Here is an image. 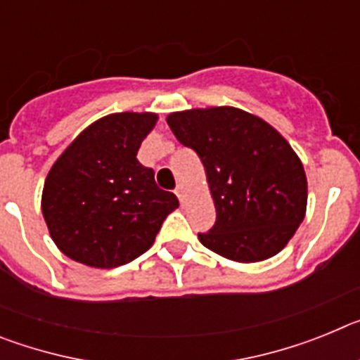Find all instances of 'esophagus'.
Listing matches in <instances>:
<instances>
[{
	"label": "esophagus",
	"instance_id": "obj_1",
	"mask_svg": "<svg viewBox=\"0 0 360 360\" xmlns=\"http://www.w3.org/2000/svg\"><path fill=\"white\" fill-rule=\"evenodd\" d=\"M174 195L178 196V200H180V202H184V196H186V189H184V186H176V189H174Z\"/></svg>",
	"mask_w": 360,
	"mask_h": 360
}]
</instances>
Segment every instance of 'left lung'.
Here are the masks:
<instances>
[{"mask_svg":"<svg viewBox=\"0 0 360 360\" xmlns=\"http://www.w3.org/2000/svg\"><path fill=\"white\" fill-rule=\"evenodd\" d=\"M167 124L207 173L216 224L198 232L203 247L240 263L276 256L307 212V176L290 144L265 120L231 106L178 111Z\"/></svg>","mask_w":360,"mask_h":360,"instance_id":"1","label":"left lung"}]
</instances>
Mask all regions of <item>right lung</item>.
Masks as SVG:
<instances>
[{
  "mask_svg": "<svg viewBox=\"0 0 360 360\" xmlns=\"http://www.w3.org/2000/svg\"><path fill=\"white\" fill-rule=\"evenodd\" d=\"M155 113H113L65 149L43 189L50 236L73 262L97 269L126 265L155 241L178 198L136 160Z\"/></svg>",
  "mask_w": 360,
  "mask_h": 360,
  "instance_id": "add662e5",
  "label": "right lung"
}]
</instances>
